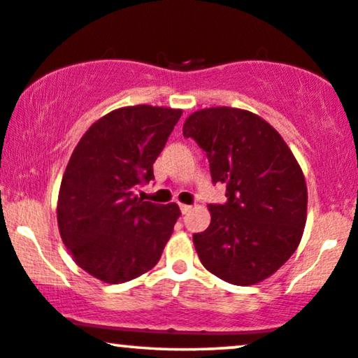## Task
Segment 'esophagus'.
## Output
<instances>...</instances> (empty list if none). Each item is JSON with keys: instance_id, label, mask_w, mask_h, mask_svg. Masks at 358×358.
I'll list each match as a JSON object with an SVG mask.
<instances>
[{"instance_id": "34e87169", "label": "esophagus", "mask_w": 358, "mask_h": 358, "mask_svg": "<svg viewBox=\"0 0 358 358\" xmlns=\"http://www.w3.org/2000/svg\"><path fill=\"white\" fill-rule=\"evenodd\" d=\"M180 209H182L183 214H187L189 209H192V206H189V204H180Z\"/></svg>"}]
</instances>
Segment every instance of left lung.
<instances>
[{
	"label": "left lung",
	"instance_id": "obj_1",
	"mask_svg": "<svg viewBox=\"0 0 358 358\" xmlns=\"http://www.w3.org/2000/svg\"><path fill=\"white\" fill-rule=\"evenodd\" d=\"M183 136L206 152L226 204H209L211 222L193 236L204 268L249 287L275 273L298 249L308 214L303 170L287 142L259 114L216 106L185 119Z\"/></svg>",
	"mask_w": 358,
	"mask_h": 358
}]
</instances>
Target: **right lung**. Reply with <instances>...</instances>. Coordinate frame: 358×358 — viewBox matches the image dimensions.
Wrapping results in <instances>:
<instances>
[{
    "mask_svg": "<svg viewBox=\"0 0 358 358\" xmlns=\"http://www.w3.org/2000/svg\"><path fill=\"white\" fill-rule=\"evenodd\" d=\"M182 109L124 106L94 121L76 144L57 199L60 237L75 260L99 282L124 283L160 260L178 204H155L134 194L154 178Z\"/></svg>",
    "mask_w": 358,
    "mask_h": 358,
    "instance_id": "obj_1",
    "label": "right lung"
}]
</instances>
